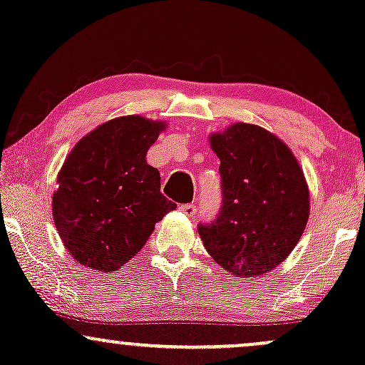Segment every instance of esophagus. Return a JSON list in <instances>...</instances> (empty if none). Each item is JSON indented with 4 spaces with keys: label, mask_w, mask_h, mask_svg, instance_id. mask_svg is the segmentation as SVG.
<instances>
[{
    "label": "esophagus",
    "mask_w": 365,
    "mask_h": 365,
    "mask_svg": "<svg viewBox=\"0 0 365 365\" xmlns=\"http://www.w3.org/2000/svg\"><path fill=\"white\" fill-rule=\"evenodd\" d=\"M179 210H181L184 215L193 217V215L196 214V205H195V203H184V205H179Z\"/></svg>",
    "instance_id": "34e87169"
}]
</instances>
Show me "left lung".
<instances>
[{
  "mask_svg": "<svg viewBox=\"0 0 365 365\" xmlns=\"http://www.w3.org/2000/svg\"><path fill=\"white\" fill-rule=\"evenodd\" d=\"M222 203L198 232L219 265L237 277L272 271L297 247L309 220V187L288 146L269 130L237 122L210 136Z\"/></svg>",
  "mask_w": 365,
  "mask_h": 365,
  "instance_id": "left-lung-1",
  "label": "left lung"
}]
</instances>
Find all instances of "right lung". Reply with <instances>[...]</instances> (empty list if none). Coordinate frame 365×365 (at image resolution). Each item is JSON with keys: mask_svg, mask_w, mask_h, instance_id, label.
<instances>
[{"mask_svg": "<svg viewBox=\"0 0 365 365\" xmlns=\"http://www.w3.org/2000/svg\"><path fill=\"white\" fill-rule=\"evenodd\" d=\"M163 122L139 115L105 122L73 146L53 195L56 231L84 267L113 272L145 247L155 224L178 205L146 163Z\"/></svg>", "mask_w": 365, "mask_h": 365, "instance_id": "obj_1", "label": "right lung"}]
</instances>
